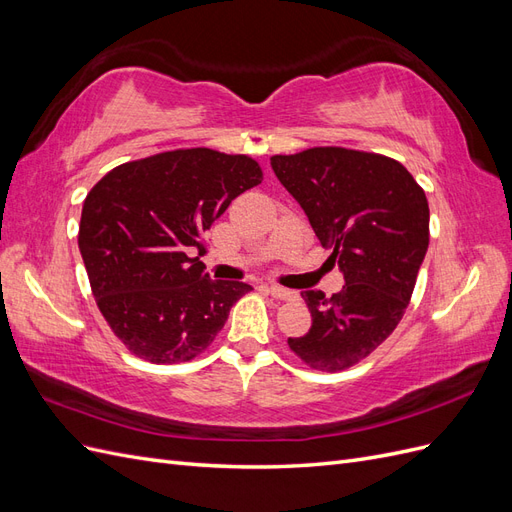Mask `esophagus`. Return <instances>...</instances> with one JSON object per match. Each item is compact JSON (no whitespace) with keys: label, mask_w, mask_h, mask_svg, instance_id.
I'll return each instance as SVG.
<instances>
[{"label":"esophagus","mask_w":512,"mask_h":512,"mask_svg":"<svg viewBox=\"0 0 512 512\" xmlns=\"http://www.w3.org/2000/svg\"><path fill=\"white\" fill-rule=\"evenodd\" d=\"M267 290L271 292V297L280 299V301H290V299H294V292H292V290H288V288H284V286L269 284V286H267Z\"/></svg>","instance_id":"esophagus-1"}]
</instances>
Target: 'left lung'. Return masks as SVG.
<instances>
[{"mask_svg": "<svg viewBox=\"0 0 512 512\" xmlns=\"http://www.w3.org/2000/svg\"><path fill=\"white\" fill-rule=\"evenodd\" d=\"M271 168L346 282L333 297L303 292L312 329L288 346L314 369H346L406 312L429 245L427 196L404 166L378 153L314 147L273 156Z\"/></svg>", "mask_w": 512, "mask_h": 512, "instance_id": "obj_1", "label": "left lung"}]
</instances>
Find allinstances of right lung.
Masks as SVG:
<instances>
[{"label": "right lung", "instance_id": "1", "mask_svg": "<svg viewBox=\"0 0 512 512\" xmlns=\"http://www.w3.org/2000/svg\"><path fill=\"white\" fill-rule=\"evenodd\" d=\"M262 181L258 162L207 147L121 164L83 203L79 250L102 316L134 354L203 352L250 284L211 280L194 253L228 205Z\"/></svg>", "mask_w": 512, "mask_h": 512}]
</instances>
